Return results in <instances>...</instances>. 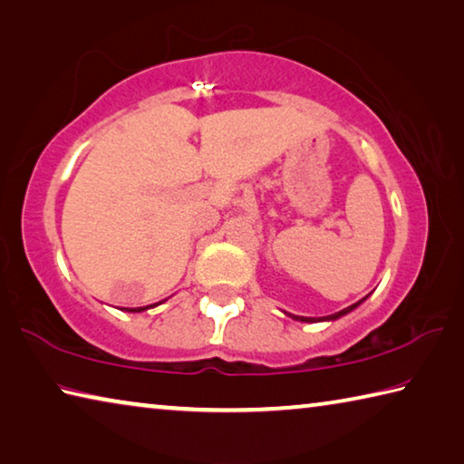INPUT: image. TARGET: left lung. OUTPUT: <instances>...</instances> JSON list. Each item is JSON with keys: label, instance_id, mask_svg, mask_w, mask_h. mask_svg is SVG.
Masks as SVG:
<instances>
[{"label": "left lung", "instance_id": "left-lung-1", "mask_svg": "<svg viewBox=\"0 0 464 464\" xmlns=\"http://www.w3.org/2000/svg\"><path fill=\"white\" fill-rule=\"evenodd\" d=\"M364 301H366V296L362 298V301L350 304V307H345V309L337 311V313H334V315H327V317H301V315H290V313H286V315H290V317L296 319V321H304V324H315V321H335V319H340V317H343V315H348L350 311H354V309L358 307V304L364 303Z\"/></svg>", "mask_w": 464, "mask_h": 464}]
</instances>
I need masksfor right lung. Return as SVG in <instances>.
I'll use <instances>...</instances> for the list:
<instances>
[{
  "label": "right lung",
  "instance_id": "1",
  "mask_svg": "<svg viewBox=\"0 0 464 464\" xmlns=\"http://www.w3.org/2000/svg\"><path fill=\"white\" fill-rule=\"evenodd\" d=\"M149 307H155V304H147V307H135V309H129V311H132V313H140V311H145V309H149Z\"/></svg>",
  "mask_w": 464,
  "mask_h": 464
}]
</instances>
